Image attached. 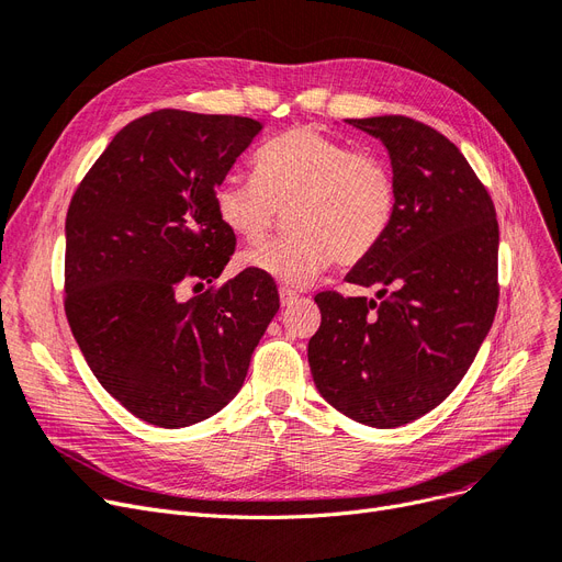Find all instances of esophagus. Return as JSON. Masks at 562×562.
Segmentation results:
<instances>
[{
	"label": "esophagus",
	"instance_id": "esophagus-1",
	"mask_svg": "<svg viewBox=\"0 0 562 562\" xmlns=\"http://www.w3.org/2000/svg\"><path fill=\"white\" fill-rule=\"evenodd\" d=\"M296 301H299V294L292 292V289H280V303H282V307L294 305Z\"/></svg>",
	"mask_w": 562,
	"mask_h": 562
}]
</instances>
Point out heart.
<instances>
[{
	"mask_svg": "<svg viewBox=\"0 0 562 562\" xmlns=\"http://www.w3.org/2000/svg\"><path fill=\"white\" fill-rule=\"evenodd\" d=\"M213 205L226 232L247 245H261L286 213L289 234L240 263L305 286L334 259L355 266L375 252L396 215L398 184L382 159L357 155L317 127H294L255 155V180L224 178Z\"/></svg>",
	"mask_w": 562,
	"mask_h": 562,
	"instance_id": "1",
	"label": "heart"
}]
</instances>
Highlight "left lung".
<instances>
[{
	"label": "left lung",
	"mask_w": 562,
	"mask_h": 562,
	"mask_svg": "<svg viewBox=\"0 0 562 562\" xmlns=\"http://www.w3.org/2000/svg\"><path fill=\"white\" fill-rule=\"evenodd\" d=\"M347 122L384 143L398 205L375 252L347 273L375 299L317 294L307 361L328 405L396 428L438 407L480 351L501 292V232L486 187L447 136L405 115Z\"/></svg>",
	"instance_id": "obj_1"
}]
</instances>
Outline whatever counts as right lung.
<instances>
[{"instance_id": "right-lung-1", "label": "right lung", "mask_w": 562, "mask_h": 562, "mask_svg": "<svg viewBox=\"0 0 562 562\" xmlns=\"http://www.w3.org/2000/svg\"><path fill=\"white\" fill-rule=\"evenodd\" d=\"M263 124L161 109L120 130L67 213L65 310L99 384L134 417L184 428L240 391L280 307L276 282L245 268L215 282L236 236L213 192Z\"/></svg>"}]
</instances>
